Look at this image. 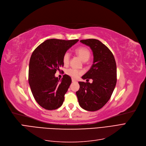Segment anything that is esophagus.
<instances>
[{
  "instance_id": "obj_1",
  "label": "esophagus",
  "mask_w": 146,
  "mask_h": 146,
  "mask_svg": "<svg viewBox=\"0 0 146 146\" xmlns=\"http://www.w3.org/2000/svg\"><path fill=\"white\" fill-rule=\"evenodd\" d=\"M72 82H76V80H75V79H72Z\"/></svg>"
}]
</instances>
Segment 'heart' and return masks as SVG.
I'll return each mask as SVG.
<instances>
[{
  "label": "heart",
  "instance_id": "b5f03b06",
  "mask_svg": "<svg viewBox=\"0 0 146 146\" xmlns=\"http://www.w3.org/2000/svg\"><path fill=\"white\" fill-rule=\"evenodd\" d=\"M76 52L79 55V56L81 58L83 61H87L88 60V59L90 57L91 53L88 48L85 47H79L76 48ZM70 54L68 52H67L64 54L62 57V62L65 66H67L68 64L70 62ZM66 73L68 76H71L73 78H77L79 77L82 72L79 71L78 70H76L73 68H69L66 70Z\"/></svg>",
  "mask_w": 146,
  "mask_h": 146
}]
</instances>
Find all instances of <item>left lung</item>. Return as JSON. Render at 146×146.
Listing matches in <instances>:
<instances>
[{
  "label": "left lung",
  "instance_id": "8db88e82",
  "mask_svg": "<svg viewBox=\"0 0 146 146\" xmlns=\"http://www.w3.org/2000/svg\"><path fill=\"white\" fill-rule=\"evenodd\" d=\"M93 53V64L82 77L87 82H79L76 91L80 106L85 110L96 111L102 108L110 100L117 82V66L114 55L101 41L96 39L82 40ZM90 78L93 82L88 83Z\"/></svg>",
  "mask_w": 146,
  "mask_h": 146
}]
</instances>
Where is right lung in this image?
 Here are the masks:
<instances>
[{"mask_svg": "<svg viewBox=\"0 0 146 146\" xmlns=\"http://www.w3.org/2000/svg\"><path fill=\"white\" fill-rule=\"evenodd\" d=\"M78 41L47 40L32 53L29 66V84L34 99L43 108L56 110L62 105L72 79L64 74L60 80L55 74L64 66V54Z\"/></svg>", "mask_w": 146, "mask_h": 146, "instance_id": "1", "label": "right lung"}]
</instances>
